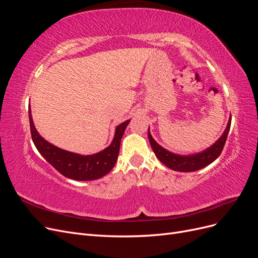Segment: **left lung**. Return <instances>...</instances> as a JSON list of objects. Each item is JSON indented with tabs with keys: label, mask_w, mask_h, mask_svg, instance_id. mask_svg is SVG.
<instances>
[{
	"label": "left lung",
	"mask_w": 258,
	"mask_h": 258,
	"mask_svg": "<svg viewBox=\"0 0 258 258\" xmlns=\"http://www.w3.org/2000/svg\"><path fill=\"white\" fill-rule=\"evenodd\" d=\"M230 123L231 117L228 120L227 127H226L223 135L214 144L211 145L205 151L191 155H178L172 152H169L166 148H163L153 139L150 132V128H148V140H150L151 146L156 155V157H157L163 165L174 171L192 172V171H197L209 166L210 163H212L216 158H218V156L221 155L223 151L226 140H227V136L230 129Z\"/></svg>",
	"instance_id": "8db88e82"
}]
</instances>
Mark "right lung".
<instances>
[{
	"mask_svg": "<svg viewBox=\"0 0 258 258\" xmlns=\"http://www.w3.org/2000/svg\"><path fill=\"white\" fill-rule=\"evenodd\" d=\"M31 136L37 151L57 171L75 181H93L106 175L118 158L120 141L130 119L119 123L115 129L112 143L103 151L92 155H81L62 150L49 143L38 134L29 108Z\"/></svg>",
	"mask_w": 258,
	"mask_h": 258,
	"instance_id": "right-lung-1",
	"label": "right lung"
}]
</instances>
